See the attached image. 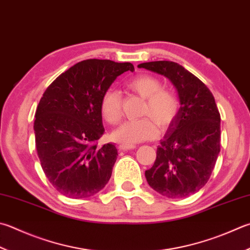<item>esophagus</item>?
I'll return each mask as SVG.
<instances>
[{
  "label": "esophagus",
  "mask_w": 250,
  "mask_h": 250,
  "mask_svg": "<svg viewBox=\"0 0 250 250\" xmlns=\"http://www.w3.org/2000/svg\"><path fill=\"white\" fill-rule=\"evenodd\" d=\"M136 146L135 145H129V144H121L119 146V149L120 150H123V151H125V150H131V149H135Z\"/></svg>",
  "instance_id": "1"
}]
</instances>
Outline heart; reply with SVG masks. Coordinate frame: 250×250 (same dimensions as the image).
<instances>
[{"mask_svg": "<svg viewBox=\"0 0 250 250\" xmlns=\"http://www.w3.org/2000/svg\"><path fill=\"white\" fill-rule=\"evenodd\" d=\"M127 87L145 99L141 114L148 116L124 122L113 133L115 140L131 145L151 139L157 135L155 123L164 128L175 119L178 111L177 99L172 92L161 89L159 79L149 75H140L129 81ZM101 112L107 123H119L122 117L119 91L113 89L105 91L101 100Z\"/></svg>", "mask_w": 250, "mask_h": 250, "instance_id": "1", "label": "heart"}]
</instances>
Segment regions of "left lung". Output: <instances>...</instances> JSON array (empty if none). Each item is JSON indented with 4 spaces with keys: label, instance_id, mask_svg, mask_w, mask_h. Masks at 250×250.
Returning <instances> with one entry per match:
<instances>
[{
    "label": "left lung",
    "instance_id": "8db88e82",
    "mask_svg": "<svg viewBox=\"0 0 250 250\" xmlns=\"http://www.w3.org/2000/svg\"><path fill=\"white\" fill-rule=\"evenodd\" d=\"M163 75L176 88L181 107L160 140L146 178L167 198H185L209 181L220 153L221 116L209 88L182 65L155 61L138 65Z\"/></svg>",
    "mask_w": 250,
    "mask_h": 250
}]
</instances>
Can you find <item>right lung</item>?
I'll use <instances>...</instances> for the list:
<instances>
[{"label":"right lung","instance_id":"1","mask_svg":"<svg viewBox=\"0 0 250 250\" xmlns=\"http://www.w3.org/2000/svg\"><path fill=\"white\" fill-rule=\"evenodd\" d=\"M134 72L130 63L86 60L61 74L46 88L34 124L41 167L56 190L68 198L96 195L109 182L117 159L102 137L101 100L117 76Z\"/></svg>","mask_w":250,"mask_h":250}]
</instances>
